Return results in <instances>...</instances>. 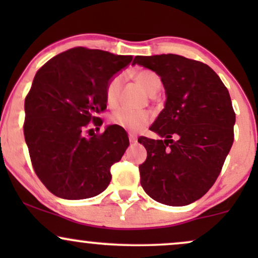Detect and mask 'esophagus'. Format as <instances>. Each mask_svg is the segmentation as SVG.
I'll return each instance as SVG.
<instances>
[{
	"label": "esophagus",
	"instance_id": "obj_1",
	"mask_svg": "<svg viewBox=\"0 0 258 258\" xmlns=\"http://www.w3.org/2000/svg\"><path fill=\"white\" fill-rule=\"evenodd\" d=\"M128 138L131 143H136V142H137V136H136L135 133H128Z\"/></svg>",
	"mask_w": 258,
	"mask_h": 258
}]
</instances>
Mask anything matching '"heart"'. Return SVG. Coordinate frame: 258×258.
I'll return each mask as SVG.
<instances>
[{
	"label": "heart",
	"mask_w": 258,
	"mask_h": 258,
	"mask_svg": "<svg viewBox=\"0 0 258 258\" xmlns=\"http://www.w3.org/2000/svg\"><path fill=\"white\" fill-rule=\"evenodd\" d=\"M136 80L148 94L152 96L159 91L161 82L159 76L150 70H139L136 73ZM123 82L122 74H115L109 80L105 87V99L109 105H115L119 99L121 86ZM152 121V114L147 110H133L128 108H119L109 115V122L127 131H139Z\"/></svg>",
	"instance_id": "b5f03b06"
}]
</instances>
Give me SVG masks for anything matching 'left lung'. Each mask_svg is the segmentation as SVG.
Listing matches in <instances>:
<instances>
[{
	"label": "left lung",
	"mask_w": 258,
	"mask_h": 258,
	"mask_svg": "<svg viewBox=\"0 0 258 258\" xmlns=\"http://www.w3.org/2000/svg\"><path fill=\"white\" fill-rule=\"evenodd\" d=\"M133 64L158 74L167 94L150 127L164 139L138 138L147 149L139 165L141 184L158 203L188 205L215 184L233 146L229 92L209 65L182 55H137Z\"/></svg>",
	"instance_id": "left-lung-1"
}]
</instances>
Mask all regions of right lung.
Masks as SVG:
<instances>
[{"label": "right lung", "mask_w": 258, "mask_h": 258, "mask_svg": "<svg viewBox=\"0 0 258 258\" xmlns=\"http://www.w3.org/2000/svg\"><path fill=\"white\" fill-rule=\"evenodd\" d=\"M132 61L102 49L74 47L37 70L25 98L24 137L35 173L52 194L87 199L105 190L110 167L130 141L125 130L98 131L106 109L105 87ZM92 123L91 124L90 122Z\"/></svg>", "instance_id": "1"}]
</instances>
